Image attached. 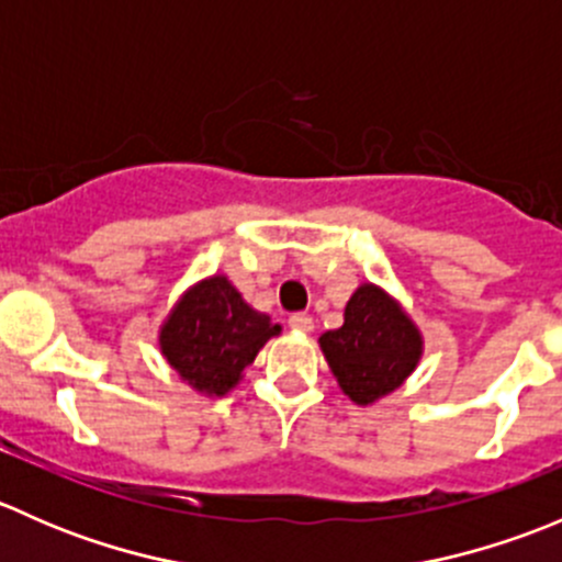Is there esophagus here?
<instances>
[{
	"label": "esophagus",
	"mask_w": 562,
	"mask_h": 562,
	"mask_svg": "<svg viewBox=\"0 0 562 562\" xmlns=\"http://www.w3.org/2000/svg\"><path fill=\"white\" fill-rule=\"evenodd\" d=\"M288 323H291L293 331H302V334H310L315 328L313 317H310L307 313H293L291 317H288Z\"/></svg>",
	"instance_id": "34e87169"
}]
</instances>
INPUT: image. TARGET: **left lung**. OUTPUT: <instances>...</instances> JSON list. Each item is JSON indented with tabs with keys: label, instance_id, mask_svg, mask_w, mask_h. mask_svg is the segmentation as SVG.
Wrapping results in <instances>:
<instances>
[{
	"label": "left lung",
	"instance_id": "8db88e82",
	"mask_svg": "<svg viewBox=\"0 0 562 562\" xmlns=\"http://www.w3.org/2000/svg\"><path fill=\"white\" fill-rule=\"evenodd\" d=\"M321 350L339 389L356 405H372L411 378L424 337L383 288L364 282L345 304V323L321 334Z\"/></svg>",
	"mask_w": 562,
	"mask_h": 562
}]
</instances>
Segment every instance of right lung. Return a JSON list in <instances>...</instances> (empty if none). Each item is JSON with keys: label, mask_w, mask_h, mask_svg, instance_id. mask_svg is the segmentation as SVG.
<instances>
[{"label": "right lung", "mask_w": 562, "mask_h": 562, "mask_svg": "<svg viewBox=\"0 0 562 562\" xmlns=\"http://www.w3.org/2000/svg\"><path fill=\"white\" fill-rule=\"evenodd\" d=\"M280 331V323L249 307L228 277L212 274L187 288L162 321L160 353L198 394L225 396Z\"/></svg>", "instance_id": "obj_1"}]
</instances>
